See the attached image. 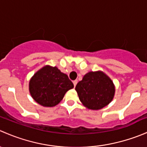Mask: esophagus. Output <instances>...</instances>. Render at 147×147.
<instances>
[{"mask_svg": "<svg viewBox=\"0 0 147 147\" xmlns=\"http://www.w3.org/2000/svg\"><path fill=\"white\" fill-rule=\"evenodd\" d=\"M77 84H78V80H75V81H73V84H74V87H75V86L77 85Z\"/></svg>", "mask_w": 147, "mask_h": 147, "instance_id": "1", "label": "esophagus"}]
</instances>
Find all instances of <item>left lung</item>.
I'll use <instances>...</instances> for the list:
<instances>
[{
	"mask_svg": "<svg viewBox=\"0 0 147 147\" xmlns=\"http://www.w3.org/2000/svg\"><path fill=\"white\" fill-rule=\"evenodd\" d=\"M80 100L87 109L98 110L107 106L113 100L115 86L102 71L89 72L75 87Z\"/></svg>",
	"mask_w": 147,
	"mask_h": 147,
	"instance_id": "1",
	"label": "left lung"
}]
</instances>
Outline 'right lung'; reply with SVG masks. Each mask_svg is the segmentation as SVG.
<instances>
[{
    "mask_svg": "<svg viewBox=\"0 0 147 147\" xmlns=\"http://www.w3.org/2000/svg\"><path fill=\"white\" fill-rule=\"evenodd\" d=\"M74 87L66 74L57 67L45 65L37 71L29 82L31 97L41 106L52 107L58 105L65 93Z\"/></svg>",
    "mask_w": 147,
    "mask_h": 147,
    "instance_id": "add662e5",
    "label": "right lung"
}]
</instances>
